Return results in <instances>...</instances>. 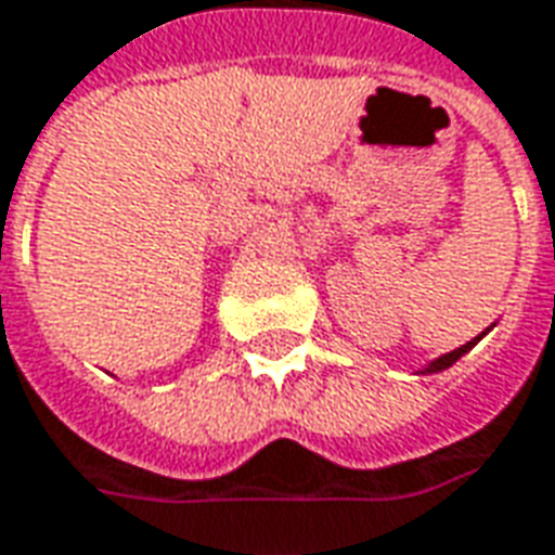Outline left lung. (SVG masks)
Segmentation results:
<instances>
[{
    "label": "left lung",
    "instance_id": "8db88e82",
    "mask_svg": "<svg viewBox=\"0 0 555 555\" xmlns=\"http://www.w3.org/2000/svg\"><path fill=\"white\" fill-rule=\"evenodd\" d=\"M487 331H490V327H487ZM483 331V333H487ZM483 333H480V336H475V339H472V343H466V345H460V348H453V351H448V354H441V358H436L433 360V363H426L424 370V375L426 372H441V370H448V366H453V363H456V360L463 358V354H466L468 348H472V345H478L480 339H483Z\"/></svg>",
    "mask_w": 555,
    "mask_h": 555
}]
</instances>
